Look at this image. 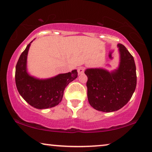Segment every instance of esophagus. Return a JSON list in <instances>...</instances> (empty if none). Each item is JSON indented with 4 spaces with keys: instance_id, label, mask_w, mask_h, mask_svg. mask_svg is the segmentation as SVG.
<instances>
[{
    "instance_id": "34e87169",
    "label": "esophagus",
    "mask_w": 152,
    "mask_h": 152,
    "mask_svg": "<svg viewBox=\"0 0 152 152\" xmlns=\"http://www.w3.org/2000/svg\"><path fill=\"white\" fill-rule=\"evenodd\" d=\"M85 72V67H80L78 68V74H82L84 73Z\"/></svg>"
}]
</instances>
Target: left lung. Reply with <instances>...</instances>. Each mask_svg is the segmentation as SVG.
Returning <instances> with one entry per match:
<instances>
[{
	"label": "left lung",
	"mask_w": 152,
	"mask_h": 152,
	"mask_svg": "<svg viewBox=\"0 0 152 152\" xmlns=\"http://www.w3.org/2000/svg\"><path fill=\"white\" fill-rule=\"evenodd\" d=\"M118 67L112 72L102 68L85 70L87 98L90 105L103 112H115L129 102L136 87L134 57L123 45L118 44Z\"/></svg>",
	"instance_id": "left-lung-1"
}]
</instances>
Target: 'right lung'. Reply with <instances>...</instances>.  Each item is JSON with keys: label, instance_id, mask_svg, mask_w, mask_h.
Listing matches in <instances>:
<instances>
[{"label": "right lung", "instance_id": "obj_1", "mask_svg": "<svg viewBox=\"0 0 152 152\" xmlns=\"http://www.w3.org/2000/svg\"><path fill=\"white\" fill-rule=\"evenodd\" d=\"M31 42L17 62L15 72L17 89L23 99L34 107L39 110L54 107L61 102L65 88L77 78L78 72L74 69L47 79L30 76L27 71V58Z\"/></svg>", "mask_w": 152, "mask_h": 152}]
</instances>
